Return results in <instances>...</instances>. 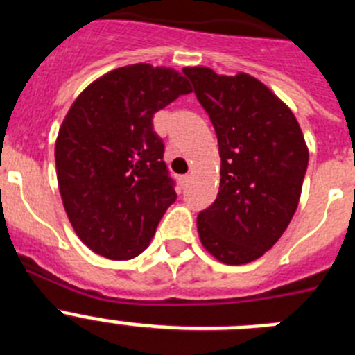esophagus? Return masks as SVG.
Returning a JSON list of instances; mask_svg holds the SVG:
<instances>
[{
  "mask_svg": "<svg viewBox=\"0 0 355 355\" xmlns=\"http://www.w3.org/2000/svg\"><path fill=\"white\" fill-rule=\"evenodd\" d=\"M188 181H190V175H188V174L181 175V178H180V183H181V187H187V184H188Z\"/></svg>",
  "mask_w": 355,
  "mask_h": 355,
  "instance_id": "esophagus-1",
  "label": "esophagus"
}]
</instances>
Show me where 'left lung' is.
I'll list each match as a JSON object with an SVG mask.
<instances>
[{
  "label": "left lung",
  "instance_id": "8db88e82",
  "mask_svg": "<svg viewBox=\"0 0 355 355\" xmlns=\"http://www.w3.org/2000/svg\"><path fill=\"white\" fill-rule=\"evenodd\" d=\"M183 74L220 153V188L197 216L199 238L218 261L245 265L274 247L299 206L309 162L304 135L291 110L245 72L184 67Z\"/></svg>",
  "mask_w": 355,
  "mask_h": 355
}]
</instances>
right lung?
I'll return each mask as SVG.
<instances>
[{"label": "right lung", "instance_id": "1", "mask_svg": "<svg viewBox=\"0 0 355 355\" xmlns=\"http://www.w3.org/2000/svg\"><path fill=\"white\" fill-rule=\"evenodd\" d=\"M190 92L174 69L135 64L96 80L72 103L56 139V175L72 227L96 254L139 256L178 199L153 117Z\"/></svg>", "mask_w": 355, "mask_h": 355}]
</instances>
